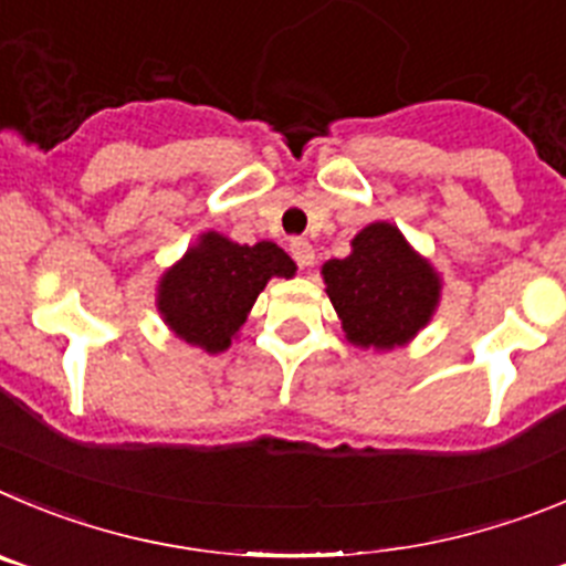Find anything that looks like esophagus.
<instances>
[{
    "label": "esophagus",
    "instance_id": "obj_1",
    "mask_svg": "<svg viewBox=\"0 0 566 566\" xmlns=\"http://www.w3.org/2000/svg\"><path fill=\"white\" fill-rule=\"evenodd\" d=\"M290 256H293L295 262L302 264V268H310V264L315 262L313 245H310L307 239H302V237L290 239Z\"/></svg>",
    "mask_w": 566,
    "mask_h": 566
}]
</instances>
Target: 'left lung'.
Wrapping results in <instances>:
<instances>
[{
    "label": "left lung",
    "instance_id": "8db88e82",
    "mask_svg": "<svg viewBox=\"0 0 566 566\" xmlns=\"http://www.w3.org/2000/svg\"><path fill=\"white\" fill-rule=\"evenodd\" d=\"M324 282L349 340L391 349L431 318L440 279L389 222H375L353 239V253L324 264Z\"/></svg>",
    "mask_w": 566,
    "mask_h": 566
}]
</instances>
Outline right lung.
<instances>
[{
	"label": "right lung",
	"instance_id": "add662e5",
	"mask_svg": "<svg viewBox=\"0 0 566 566\" xmlns=\"http://www.w3.org/2000/svg\"><path fill=\"white\" fill-rule=\"evenodd\" d=\"M295 264L273 242L237 245L206 233L160 282V313L180 338L222 353L271 276L290 279Z\"/></svg>",
	"mask_w": 566,
	"mask_h": 566
}]
</instances>
